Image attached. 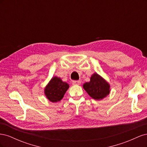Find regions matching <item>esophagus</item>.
Masks as SVG:
<instances>
[{"label":"esophagus","instance_id":"1","mask_svg":"<svg viewBox=\"0 0 147 147\" xmlns=\"http://www.w3.org/2000/svg\"><path fill=\"white\" fill-rule=\"evenodd\" d=\"M81 83V82L80 80H78V81H76V80H74V81H72V84H78V85H79V84H80Z\"/></svg>","mask_w":147,"mask_h":147}]
</instances>
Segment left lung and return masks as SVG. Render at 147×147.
<instances>
[{"mask_svg":"<svg viewBox=\"0 0 147 147\" xmlns=\"http://www.w3.org/2000/svg\"><path fill=\"white\" fill-rule=\"evenodd\" d=\"M83 88L95 100L102 99L110 92L109 84L97 74L92 75L90 82L83 84Z\"/></svg>","mask_w":147,"mask_h":147,"instance_id":"obj_1","label":"left lung"}]
</instances>
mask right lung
<instances>
[{
    "instance_id": "obj_1",
    "label": "right lung",
    "mask_w": 147,
    "mask_h": 147,
    "mask_svg": "<svg viewBox=\"0 0 147 147\" xmlns=\"http://www.w3.org/2000/svg\"><path fill=\"white\" fill-rule=\"evenodd\" d=\"M69 87L67 83L63 82L61 78L55 77L51 79L45 88V95L47 98L53 102L60 101Z\"/></svg>"
}]
</instances>
